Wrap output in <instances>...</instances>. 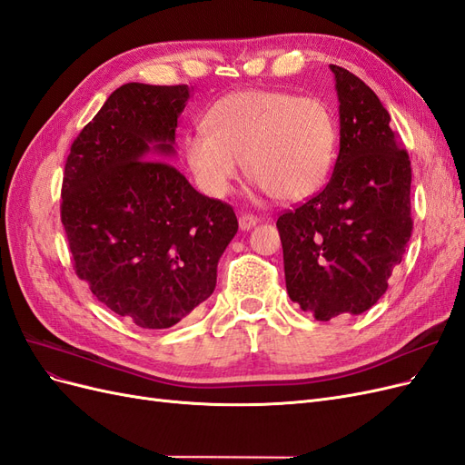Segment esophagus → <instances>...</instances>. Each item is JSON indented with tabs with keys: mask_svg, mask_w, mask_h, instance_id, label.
I'll use <instances>...</instances> for the list:
<instances>
[{
	"mask_svg": "<svg viewBox=\"0 0 465 465\" xmlns=\"http://www.w3.org/2000/svg\"><path fill=\"white\" fill-rule=\"evenodd\" d=\"M258 221H260L258 217L250 215V213H242L241 217H238V224H241V229H242V231H250L252 227H256Z\"/></svg>",
	"mask_w": 465,
	"mask_h": 465,
	"instance_id": "obj_1",
	"label": "esophagus"
}]
</instances>
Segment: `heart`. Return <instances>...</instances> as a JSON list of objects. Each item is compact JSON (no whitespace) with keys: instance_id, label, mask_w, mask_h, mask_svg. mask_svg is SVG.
<instances>
[{"instance_id":"heart-1","label":"heart","mask_w":465,"mask_h":465,"mask_svg":"<svg viewBox=\"0 0 465 465\" xmlns=\"http://www.w3.org/2000/svg\"><path fill=\"white\" fill-rule=\"evenodd\" d=\"M337 149V122L314 96L285 91H236L217 101L205 125L184 139V153L198 186L223 198L241 174L256 180L279 202H302L328 180Z\"/></svg>"}]
</instances>
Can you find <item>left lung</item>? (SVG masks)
Masks as SVG:
<instances>
[{"mask_svg":"<svg viewBox=\"0 0 465 465\" xmlns=\"http://www.w3.org/2000/svg\"><path fill=\"white\" fill-rule=\"evenodd\" d=\"M340 154L330 182L277 219L292 302L316 320L362 314L388 289L411 238V163L374 91L330 65Z\"/></svg>","mask_w":465,"mask_h":465,"instance_id":"obj_1","label":"left lung"}]
</instances>
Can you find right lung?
Instances as JSON below:
<instances>
[{
	"label": "right lung",
	"mask_w": 465,
	"mask_h": 465,
	"mask_svg": "<svg viewBox=\"0 0 465 465\" xmlns=\"http://www.w3.org/2000/svg\"><path fill=\"white\" fill-rule=\"evenodd\" d=\"M188 85L125 83L65 161L62 223L75 273L112 312L164 330L211 297L238 231L229 203L193 190L171 159Z\"/></svg>",
	"instance_id": "add662e5"
}]
</instances>
